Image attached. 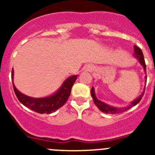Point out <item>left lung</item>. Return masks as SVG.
<instances>
[{
  "mask_svg": "<svg viewBox=\"0 0 155 155\" xmlns=\"http://www.w3.org/2000/svg\"><path fill=\"white\" fill-rule=\"evenodd\" d=\"M134 57L137 59L139 61V63H140L141 65L143 67V70L145 71V74H146V64H145V61H144V57H143V54L142 51L139 47L137 46L134 45ZM145 78H146V81H147V76H145ZM145 89V88H144ZM144 94V91L142 92L140 96H139L137 99L133 100V102H131L129 106H127L125 107L124 108H118V107H112L110 105H108V104H105L104 102L100 101V100H98L97 97L96 96V93H95V89L92 87V89H91V96H92V99H93L94 104H96V107H97L99 109L101 110L102 112H104V113L106 114H120L122 113V112L125 111L127 110L130 109L131 107H133L134 106L137 105L138 104L139 102L140 101L141 99H142L143 96Z\"/></svg>",
  "mask_w": 155,
  "mask_h": 155,
  "instance_id": "obj_1",
  "label": "left lung"
}]
</instances>
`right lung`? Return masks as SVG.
<instances>
[{"mask_svg": "<svg viewBox=\"0 0 155 155\" xmlns=\"http://www.w3.org/2000/svg\"><path fill=\"white\" fill-rule=\"evenodd\" d=\"M14 71H12L13 88L18 100L29 109L39 114H51L63 107L71 95V88L78 78V75L69 77L64 81L60 88L51 96L42 98H34L22 94L15 88L13 83Z\"/></svg>", "mask_w": 155, "mask_h": 155, "instance_id": "add662e5", "label": "right lung"}]
</instances>
